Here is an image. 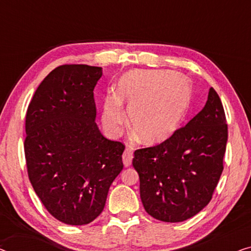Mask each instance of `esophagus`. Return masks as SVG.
I'll list each match as a JSON object with an SVG mask.
<instances>
[{"mask_svg":"<svg viewBox=\"0 0 251 251\" xmlns=\"http://www.w3.org/2000/svg\"><path fill=\"white\" fill-rule=\"evenodd\" d=\"M132 159H133L132 149H129V148L125 149L124 153H123V163H124V166L129 167L130 164H132Z\"/></svg>","mask_w":251,"mask_h":251,"instance_id":"1","label":"esophagus"}]
</instances>
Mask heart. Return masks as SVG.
I'll return each instance as SVG.
<instances>
[{
  "mask_svg": "<svg viewBox=\"0 0 251 251\" xmlns=\"http://www.w3.org/2000/svg\"><path fill=\"white\" fill-rule=\"evenodd\" d=\"M192 101L185 77L166 71L132 70L119 78L116 95H107L102 123L110 135H118L126 123L145 143H158L177 130Z\"/></svg>",
  "mask_w": 251,
  "mask_h": 251,
  "instance_id": "b5f03b06",
  "label": "heart"
}]
</instances>
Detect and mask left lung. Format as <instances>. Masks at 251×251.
Listing matches in <instances>:
<instances>
[{
    "label": "left lung",
    "mask_w": 251,
    "mask_h": 251,
    "mask_svg": "<svg viewBox=\"0 0 251 251\" xmlns=\"http://www.w3.org/2000/svg\"><path fill=\"white\" fill-rule=\"evenodd\" d=\"M227 125L221 99L209 89L203 109L168 140L134 152L140 195L150 215L182 222L212 200L223 171Z\"/></svg>",
    "instance_id": "left-lung-1"
}]
</instances>
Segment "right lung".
Wrapping results in <instances>:
<instances>
[{
    "instance_id": "1",
    "label": "right lung",
    "mask_w": 251,
    "mask_h": 251,
    "mask_svg": "<svg viewBox=\"0 0 251 251\" xmlns=\"http://www.w3.org/2000/svg\"><path fill=\"white\" fill-rule=\"evenodd\" d=\"M101 75L98 66L56 67L37 88L25 116L30 182L47 211L70 226L101 214L124 167V144L108 140L96 124L93 89Z\"/></svg>"
}]
</instances>
